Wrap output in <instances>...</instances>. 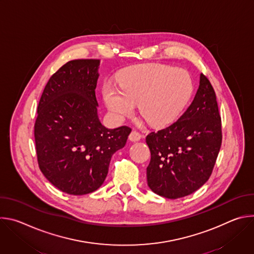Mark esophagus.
I'll use <instances>...</instances> for the list:
<instances>
[{"mask_svg": "<svg viewBox=\"0 0 254 254\" xmlns=\"http://www.w3.org/2000/svg\"><path fill=\"white\" fill-rule=\"evenodd\" d=\"M128 138H129L131 141H137V140H139V139L141 138V134H140L138 131H136V130H132V131L129 133Z\"/></svg>", "mask_w": 254, "mask_h": 254, "instance_id": "1", "label": "esophagus"}]
</instances>
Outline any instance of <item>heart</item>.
I'll return each mask as SVG.
<instances>
[{"label":"heart","mask_w":254,"mask_h":254,"mask_svg":"<svg viewBox=\"0 0 254 254\" xmlns=\"http://www.w3.org/2000/svg\"><path fill=\"white\" fill-rule=\"evenodd\" d=\"M194 83L189 72L163 64H142L125 70L119 85L103 87V98L117 119L129 116L137 103L141 117L154 127L176 121L191 99Z\"/></svg>","instance_id":"obj_1"}]
</instances>
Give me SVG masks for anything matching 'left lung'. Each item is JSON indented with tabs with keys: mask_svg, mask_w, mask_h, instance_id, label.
<instances>
[{
	"mask_svg": "<svg viewBox=\"0 0 254 254\" xmlns=\"http://www.w3.org/2000/svg\"><path fill=\"white\" fill-rule=\"evenodd\" d=\"M151 151L148 185L168 199L188 196L212 174L221 142V117L209 79L201 73L194 100L177 122L146 137Z\"/></svg>",
	"mask_w": 254,
	"mask_h": 254,
	"instance_id": "left-lung-1",
	"label": "left lung"
}]
</instances>
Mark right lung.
<instances>
[{"label":"right lung","mask_w":254,"mask_h":254,"mask_svg":"<svg viewBox=\"0 0 254 254\" xmlns=\"http://www.w3.org/2000/svg\"><path fill=\"white\" fill-rule=\"evenodd\" d=\"M99 63H65L50 77L37 108L34 136L39 168L53 186L70 195L88 194L103 184L113 155L126 146L131 131L99 122Z\"/></svg>","instance_id":"right-lung-1"}]
</instances>
